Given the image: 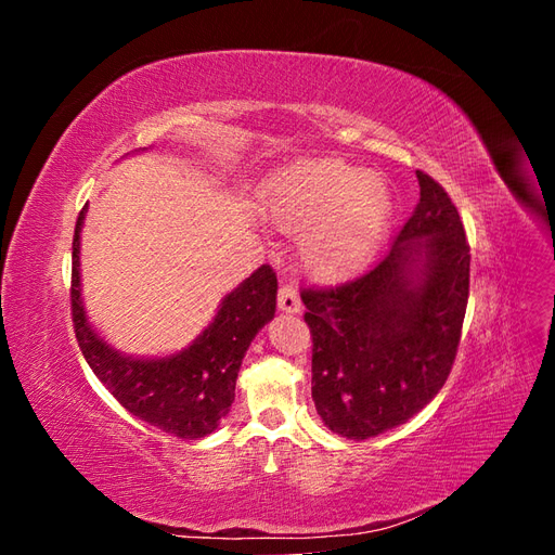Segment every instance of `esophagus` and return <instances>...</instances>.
Wrapping results in <instances>:
<instances>
[{"label": "esophagus", "instance_id": "1", "mask_svg": "<svg viewBox=\"0 0 555 555\" xmlns=\"http://www.w3.org/2000/svg\"><path fill=\"white\" fill-rule=\"evenodd\" d=\"M278 308H280L282 312H289V314L300 312V298H298L296 289L289 287V284H282V287H280Z\"/></svg>", "mask_w": 555, "mask_h": 555}]
</instances>
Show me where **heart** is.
I'll list each match as a JSON object with an SVG mask.
<instances>
[{"label":"heart","instance_id":"b5f03b06","mask_svg":"<svg viewBox=\"0 0 555 555\" xmlns=\"http://www.w3.org/2000/svg\"><path fill=\"white\" fill-rule=\"evenodd\" d=\"M261 206L282 231H300L296 257L324 284L359 275L391 224V184L343 159H298L263 180Z\"/></svg>","mask_w":555,"mask_h":555}]
</instances>
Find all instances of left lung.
Returning <instances> with one entry per match:
<instances>
[{
  "label": "left lung",
  "instance_id": "obj_1",
  "mask_svg": "<svg viewBox=\"0 0 555 555\" xmlns=\"http://www.w3.org/2000/svg\"><path fill=\"white\" fill-rule=\"evenodd\" d=\"M418 204L389 255L361 280L304 292L312 400L324 426L367 440L438 396L456 359L469 294V247L456 206L416 171Z\"/></svg>",
  "mask_w": 555,
  "mask_h": 555
}]
</instances>
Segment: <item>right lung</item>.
Instances as JSON below:
<instances>
[{
    "mask_svg": "<svg viewBox=\"0 0 555 555\" xmlns=\"http://www.w3.org/2000/svg\"><path fill=\"white\" fill-rule=\"evenodd\" d=\"M145 147H139L141 153ZM88 206L80 210L74 236L72 314L92 373L120 405L141 422L182 440L210 435L236 398L241 363L257 333L275 317L278 278L261 266L217 306L212 322L196 338L164 357L125 354L90 322L80 280V233Z\"/></svg>",
    "mask_w": 555,
    "mask_h": 555,
    "instance_id": "obj_1",
    "label": "right lung"
}]
</instances>
